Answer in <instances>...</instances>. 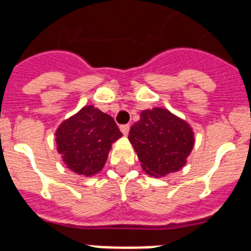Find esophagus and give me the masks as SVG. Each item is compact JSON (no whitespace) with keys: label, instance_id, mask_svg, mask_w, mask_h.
<instances>
[{"label":"esophagus","instance_id":"1","mask_svg":"<svg viewBox=\"0 0 251 251\" xmlns=\"http://www.w3.org/2000/svg\"><path fill=\"white\" fill-rule=\"evenodd\" d=\"M129 129H130L129 124H124V126H121V130L124 136H127L128 133H129Z\"/></svg>","mask_w":251,"mask_h":251}]
</instances>
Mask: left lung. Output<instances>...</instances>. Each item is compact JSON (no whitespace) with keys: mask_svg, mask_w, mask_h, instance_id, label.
Wrapping results in <instances>:
<instances>
[{"mask_svg":"<svg viewBox=\"0 0 251 251\" xmlns=\"http://www.w3.org/2000/svg\"><path fill=\"white\" fill-rule=\"evenodd\" d=\"M130 143L143 170L162 177L182 168L194 148V132L182 119L162 108L143 110L129 130Z\"/></svg>","mask_w":251,"mask_h":251,"instance_id":"1","label":"left lung"}]
</instances>
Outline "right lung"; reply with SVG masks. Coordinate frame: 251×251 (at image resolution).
<instances>
[{"label":"right lung","instance_id":"obj_1","mask_svg":"<svg viewBox=\"0 0 251 251\" xmlns=\"http://www.w3.org/2000/svg\"><path fill=\"white\" fill-rule=\"evenodd\" d=\"M121 137L110 115L88 105L57 128V152L70 170L92 176L104 167L112 143Z\"/></svg>","mask_w":251,"mask_h":251}]
</instances>
